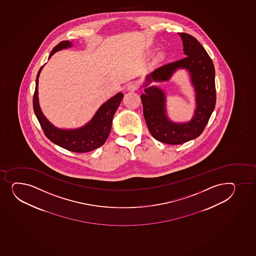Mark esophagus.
Returning a JSON list of instances; mask_svg holds the SVG:
<instances>
[{"instance_id": "1", "label": "esophagus", "mask_w": 256, "mask_h": 256, "mask_svg": "<svg viewBox=\"0 0 256 256\" xmlns=\"http://www.w3.org/2000/svg\"><path fill=\"white\" fill-rule=\"evenodd\" d=\"M138 90V84L134 82H130L127 85V91L129 92H136Z\"/></svg>"}]
</instances>
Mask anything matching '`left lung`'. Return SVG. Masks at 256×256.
Segmentation results:
<instances>
[{"label": "left lung", "instance_id": "left-lung-1", "mask_svg": "<svg viewBox=\"0 0 256 256\" xmlns=\"http://www.w3.org/2000/svg\"><path fill=\"white\" fill-rule=\"evenodd\" d=\"M183 41L186 58L156 68L146 76L144 94L140 95L143 114L148 130L156 140L178 145L198 138L204 130L216 105L215 68L204 47L193 36L178 32ZM187 70L195 89L196 110L190 122L178 124L169 120L166 98L158 86H148L152 81H167L176 70Z\"/></svg>", "mask_w": 256, "mask_h": 256}]
</instances>
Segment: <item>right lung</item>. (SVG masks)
I'll return each mask as SVG.
<instances>
[{"instance_id":"1","label":"right lung","mask_w":256,"mask_h":256,"mask_svg":"<svg viewBox=\"0 0 256 256\" xmlns=\"http://www.w3.org/2000/svg\"><path fill=\"white\" fill-rule=\"evenodd\" d=\"M72 46V43L70 41H62L52 50V53L48 56V59L57 52L63 48H70ZM44 66L38 70L36 78L32 104L35 116L38 118L44 134L52 142L74 152H88L100 148L106 142L110 134L113 117L124 97L123 94L118 92L107 102L102 104L94 117L84 126L76 129H60L48 122L46 116H44L38 104V76L40 75Z\"/></svg>"}]
</instances>
